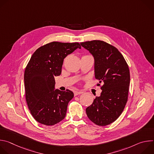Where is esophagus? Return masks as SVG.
Returning <instances> with one entry per match:
<instances>
[{
	"instance_id": "34e87169",
	"label": "esophagus",
	"mask_w": 154,
	"mask_h": 154,
	"mask_svg": "<svg viewBox=\"0 0 154 154\" xmlns=\"http://www.w3.org/2000/svg\"><path fill=\"white\" fill-rule=\"evenodd\" d=\"M82 93H83L82 91H74V96H75L79 95V94H82Z\"/></svg>"
}]
</instances>
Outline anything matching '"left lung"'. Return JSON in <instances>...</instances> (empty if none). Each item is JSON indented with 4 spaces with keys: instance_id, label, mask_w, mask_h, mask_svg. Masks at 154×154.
I'll return each mask as SVG.
<instances>
[{
    "instance_id": "left-lung-1",
    "label": "left lung",
    "mask_w": 154,
    "mask_h": 154,
    "mask_svg": "<svg viewBox=\"0 0 154 154\" xmlns=\"http://www.w3.org/2000/svg\"><path fill=\"white\" fill-rule=\"evenodd\" d=\"M94 58L95 78L103 85L99 97L86 109L94 124L105 126L115 122L122 113L128 99L130 85L128 66L123 55L113 46L100 40L81 42Z\"/></svg>"
}]
</instances>
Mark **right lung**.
Instances as JSON below:
<instances>
[{
    "label": "right lung",
    "mask_w": 154,
    "mask_h": 154,
    "mask_svg": "<svg viewBox=\"0 0 154 154\" xmlns=\"http://www.w3.org/2000/svg\"><path fill=\"white\" fill-rule=\"evenodd\" d=\"M77 48L79 42L54 41L33 53L24 72L26 99L34 119L42 124L53 125L66 116L72 91L55 89V76L61 73L64 58Z\"/></svg>",
    "instance_id": "obj_1"
}]
</instances>
